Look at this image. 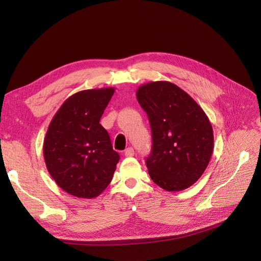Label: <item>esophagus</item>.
<instances>
[{
	"label": "esophagus",
	"instance_id": "34e87169",
	"mask_svg": "<svg viewBox=\"0 0 261 261\" xmlns=\"http://www.w3.org/2000/svg\"><path fill=\"white\" fill-rule=\"evenodd\" d=\"M124 154H125V156H133L135 154V151L132 147H128L126 150L124 151Z\"/></svg>",
	"mask_w": 261,
	"mask_h": 261
}]
</instances>
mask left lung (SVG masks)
I'll list each match as a JSON object with an SVG mask.
<instances>
[{
    "label": "left lung",
    "mask_w": 261,
    "mask_h": 261,
    "mask_svg": "<svg viewBox=\"0 0 261 261\" xmlns=\"http://www.w3.org/2000/svg\"><path fill=\"white\" fill-rule=\"evenodd\" d=\"M136 96L151 126L152 149L146 159L151 179L166 191L191 187L213 153L207 115L180 87L166 81L140 86Z\"/></svg>",
    "instance_id": "1"
}]
</instances>
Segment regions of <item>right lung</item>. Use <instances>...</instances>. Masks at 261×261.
Masks as SVG:
<instances>
[{
    "instance_id": "right-lung-1",
    "label": "right lung",
    "mask_w": 261,
    "mask_h": 261,
    "mask_svg": "<svg viewBox=\"0 0 261 261\" xmlns=\"http://www.w3.org/2000/svg\"><path fill=\"white\" fill-rule=\"evenodd\" d=\"M114 88L86 89L62 103L44 139L48 173L67 193L83 199L99 195L111 182L120 160L99 124Z\"/></svg>"
}]
</instances>
